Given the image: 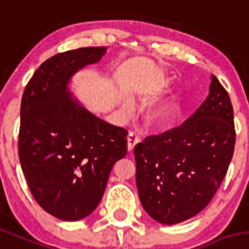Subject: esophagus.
Instances as JSON below:
<instances>
[{
  "mask_svg": "<svg viewBox=\"0 0 249 249\" xmlns=\"http://www.w3.org/2000/svg\"><path fill=\"white\" fill-rule=\"evenodd\" d=\"M127 140H128V150H129V152H132V150L134 149V147H136L137 143L141 141L140 133H138V132H136V131H131L128 133Z\"/></svg>",
  "mask_w": 249,
  "mask_h": 249,
  "instance_id": "esophagus-1",
  "label": "esophagus"
}]
</instances>
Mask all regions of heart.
Listing matches in <instances>:
<instances>
[{"instance_id":"1","label":"heart","mask_w":249,"mask_h":249,"mask_svg":"<svg viewBox=\"0 0 249 249\" xmlns=\"http://www.w3.org/2000/svg\"><path fill=\"white\" fill-rule=\"evenodd\" d=\"M126 107L129 106V104L127 102L124 105ZM173 116H174V108L170 105H160V106L153 107L148 111V122L154 127H161L165 126L172 121Z\"/></svg>"}]
</instances>
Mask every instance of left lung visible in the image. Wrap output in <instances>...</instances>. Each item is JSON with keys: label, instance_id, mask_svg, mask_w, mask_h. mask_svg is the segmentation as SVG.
Returning a JSON list of instances; mask_svg holds the SVG:
<instances>
[{"label": "left lung", "instance_id": "left-lung-1", "mask_svg": "<svg viewBox=\"0 0 249 249\" xmlns=\"http://www.w3.org/2000/svg\"><path fill=\"white\" fill-rule=\"evenodd\" d=\"M234 143L231 99L211 75L209 96L191 117L134 147L137 189L145 213L164 225L197 215L226 177Z\"/></svg>", "mask_w": 249, "mask_h": 249}]
</instances>
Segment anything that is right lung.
Segmentation results:
<instances>
[{
	"label": "right lung",
	"mask_w": 249,
	"mask_h": 249,
	"mask_svg": "<svg viewBox=\"0 0 249 249\" xmlns=\"http://www.w3.org/2000/svg\"><path fill=\"white\" fill-rule=\"evenodd\" d=\"M79 48L52 56L24 89L18 156L32 195L64 221L90 215L104 196L113 164L127 154V131L105 122L72 100V75L106 54Z\"/></svg>",
	"instance_id": "obj_1"
}]
</instances>
